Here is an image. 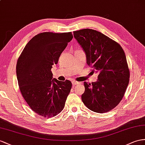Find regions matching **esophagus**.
Listing matches in <instances>:
<instances>
[{
  "label": "esophagus",
  "instance_id": "esophagus-1",
  "mask_svg": "<svg viewBox=\"0 0 145 145\" xmlns=\"http://www.w3.org/2000/svg\"><path fill=\"white\" fill-rule=\"evenodd\" d=\"M80 83L78 82V81H72V85L73 86H75V85H77L78 84Z\"/></svg>",
  "mask_w": 145,
  "mask_h": 145
}]
</instances>
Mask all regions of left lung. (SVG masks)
Returning <instances> with one entry per match:
<instances>
[{
    "instance_id": "1",
    "label": "left lung",
    "mask_w": 145,
    "mask_h": 145,
    "mask_svg": "<svg viewBox=\"0 0 145 145\" xmlns=\"http://www.w3.org/2000/svg\"><path fill=\"white\" fill-rule=\"evenodd\" d=\"M86 55L88 65L99 73L97 82H84V104L96 113L115 108L123 98L129 83L130 71L121 45L102 33L90 29L73 32Z\"/></svg>"
}]
</instances>
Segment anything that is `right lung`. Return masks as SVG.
<instances>
[{
	"label": "right lung",
	"instance_id": "right-lung-1",
	"mask_svg": "<svg viewBox=\"0 0 145 145\" xmlns=\"http://www.w3.org/2000/svg\"><path fill=\"white\" fill-rule=\"evenodd\" d=\"M72 39V32L40 33L29 41L18 59L21 93L29 107L44 118L61 112L71 90V81L53 79L51 70Z\"/></svg>",
	"mask_w": 145,
	"mask_h": 145
}]
</instances>
